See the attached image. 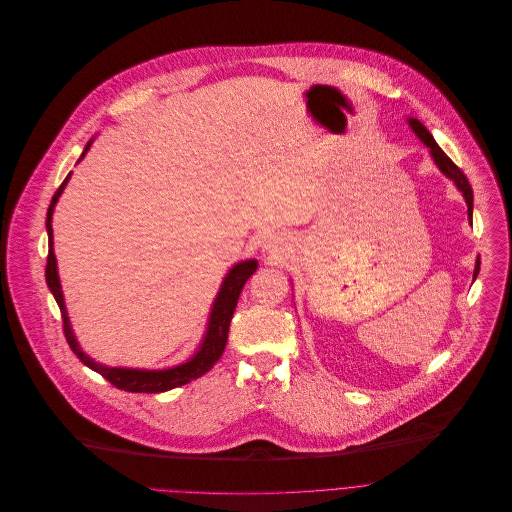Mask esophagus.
<instances>
[{
    "mask_svg": "<svg viewBox=\"0 0 512 512\" xmlns=\"http://www.w3.org/2000/svg\"><path fill=\"white\" fill-rule=\"evenodd\" d=\"M286 248H288V240H286V236H282V234H268V236L264 238V250H266L268 254H272L274 258L282 256V254L286 252Z\"/></svg>",
    "mask_w": 512,
    "mask_h": 512,
    "instance_id": "34e87169",
    "label": "esophagus"
}]
</instances>
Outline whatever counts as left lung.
<instances>
[{"mask_svg": "<svg viewBox=\"0 0 512 512\" xmlns=\"http://www.w3.org/2000/svg\"><path fill=\"white\" fill-rule=\"evenodd\" d=\"M407 121V125H410V129L414 131V135L430 149V155H432V159H434V163H436V167L456 185V189L464 195V199H466V206H468V220L472 222V201H474V195H472V187H470V183H468V179H466V175L456 167V163L440 149V145L434 141V137H432V133L418 121V119H414V117H407L405 119ZM478 272H480V258H476V264H474V276H472V280H476V276H478Z\"/></svg>", "mask_w": 512, "mask_h": 512, "instance_id": "1", "label": "left lung"}]
</instances>
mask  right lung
<instances>
[{
	"label": "right lung",
	"instance_id": "add662e5",
	"mask_svg": "<svg viewBox=\"0 0 512 512\" xmlns=\"http://www.w3.org/2000/svg\"><path fill=\"white\" fill-rule=\"evenodd\" d=\"M92 145V139L86 143L82 155L78 161L84 159V155L88 153ZM72 173H68V177L64 179V183L58 187V191L54 193L50 208L46 214V232H48V264H46V282L50 292L54 294L60 313H62V321H64V335L66 341L70 345V349L74 351V355L92 371L100 373L107 381H111L115 387L125 389V391H133V393H163L169 389H175L179 385H185L197 377H201L203 373H208L218 359L222 357L226 343H228V331H230V321L234 317L236 304L240 298V292L246 284V280L256 272L258 268V260L250 258V260H242L238 264H234L228 274L222 280V286L214 298L212 311L208 317V327L206 333H203V339L199 341V347L195 349V353L185 359L183 363H177L173 367H163V369H137V367H109L105 363H98L92 357H88L82 347L76 341V335L72 331L70 319H68V311L64 304V294H62V284H60V276H58V264H56V256H54V234H52V216H54V208L56 203L68 183Z\"/></svg>",
	"mask_w": 512,
	"mask_h": 512
}]
</instances>
